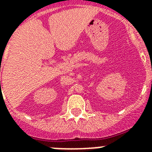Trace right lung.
<instances>
[{
  "label": "right lung",
  "instance_id": "obj_1",
  "mask_svg": "<svg viewBox=\"0 0 152 152\" xmlns=\"http://www.w3.org/2000/svg\"><path fill=\"white\" fill-rule=\"evenodd\" d=\"M0 82H1V81H0Z\"/></svg>",
  "mask_w": 152,
  "mask_h": 152
}]
</instances>
